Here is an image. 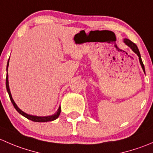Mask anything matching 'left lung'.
Masks as SVG:
<instances>
[{
	"label": "left lung",
	"mask_w": 153,
	"mask_h": 153,
	"mask_svg": "<svg viewBox=\"0 0 153 153\" xmlns=\"http://www.w3.org/2000/svg\"><path fill=\"white\" fill-rule=\"evenodd\" d=\"M124 43L126 44V45L128 46V47H129L131 48V49H132V51H133L134 52H135V53L138 55V58H139V61H140V64H141V67H142V69L143 70V72H145V69H144V66H143V64L142 62V60H141V55H140V52H139V50H138V47L136 46V44H134L132 41H131L130 40L127 39V38H125L124 40Z\"/></svg>",
	"instance_id": "obj_1"
}]
</instances>
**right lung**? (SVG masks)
<instances>
[{
	"mask_svg": "<svg viewBox=\"0 0 153 153\" xmlns=\"http://www.w3.org/2000/svg\"><path fill=\"white\" fill-rule=\"evenodd\" d=\"M9 60H10V58H9ZM8 66H9V61H8V63H7V69H8ZM6 86H7V92H8L9 95H10V98L11 101H12V104H13L14 107L15 108V109H16V110L18 111V112H19L20 114H21V115H22L23 116H24V117H25V118H28V119L31 120V121H35V122H47V121H54V120H55V119H56V118H58V117L59 116L60 113H61V107H59V109H58V110L57 111L56 113L54 114V115H50V116L38 117V116H34V115H28V114L25 113V112H23L22 110H21V109H20L19 108H18V106H17L16 104H15V101H14L13 99H12V95H11V92H10V87H9L8 73H7V78H6Z\"/></svg>",
	"mask_w": 153,
	"mask_h": 153,
	"instance_id": "obj_1",
	"label": "right lung"
}]
</instances>
